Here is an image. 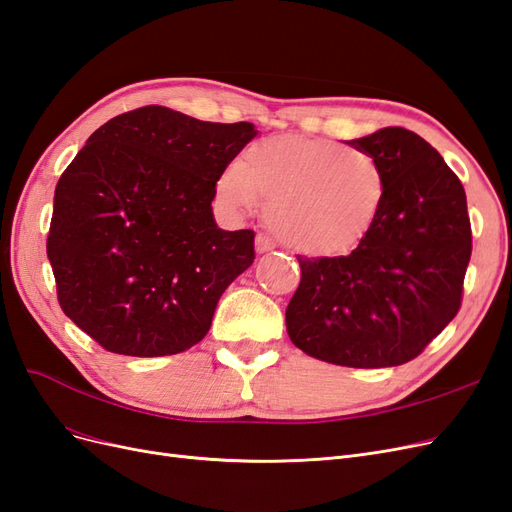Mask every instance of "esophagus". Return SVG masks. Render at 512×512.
Instances as JSON below:
<instances>
[{
    "mask_svg": "<svg viewBox=\"0 0 512 512\" xmlns=\"http://www.w3.org/2000/svg\"><path fill=\"white\" fill-rule=\"evenodd\" d=\"M275 247V241L269 237V235H258L256 237V252L258 254H267V252H271Z\"/></svg>",
    "mask_w": 512,
    "mask_h": 512,
    "instance_id": "esophagus-1",
    "label": "esophagus"
}]
</instances>
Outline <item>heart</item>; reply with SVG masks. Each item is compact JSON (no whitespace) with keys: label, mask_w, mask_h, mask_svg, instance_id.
Here are the masks:
<instances>
[{"label":"heart","mask_w":512,"mask_h":512,"mask_svg":"<svg viewBox=\"0 0 512 512\" xmlns=\"http://www.w3.org/2000/svg\"><path fill=\"white\" fill-rule=\"evenodd\" d=\"M386 177L369 153L327 138L275 136L252 145L222 170L215 196L232 211L267 200V222L309 256H342L374 228Z\"/></svg>","instance_id":"1"}]
</instances>
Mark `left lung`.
<instances>
[{
  "label": "left lung",
  "instance_id": "8db88e82",
  "mask_svg": "<svg viewBox=\"0 0 512 512\" xmlns=\"http://www.w3.org/2000/svg\"><path fill=\"white\" fill-rule=\"evenodd\" d=\"M348 143L382 166V211L348 256H297L301 284L286 307V329L318 361L404 365L461 307L472 256L466 192L440 153L406 128Z\"/></svg>",
  "mask_w": 512,
  "mask_h": 512
}]
</instances>
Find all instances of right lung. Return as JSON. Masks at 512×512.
<instances>
[{"mask_svg": "<svg viewBox=\"0 0 512 512\" xmlns=\"http://www.w3.org/2000/svg\"><path fill=\"white\" fill-rule=\"evenodd\" d=\"M256 136L166 106L106 121L59 177L46 239L57 301L115 354L196 346L222 292L254 262V230L213 220L215 181Z\"/></svg>", "mask_w": 512, "mask_h": 512, "instance_id": "1", "label": "right lung"}]
</instances>
